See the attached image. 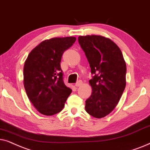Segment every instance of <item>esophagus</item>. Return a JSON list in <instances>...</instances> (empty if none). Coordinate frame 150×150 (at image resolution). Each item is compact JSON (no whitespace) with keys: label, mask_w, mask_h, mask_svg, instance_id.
I'll return each mask as SVG.
<instances>
[{"label":"esophagus","mask_w":150,"mask_h":150,"mask_svg":"<svg viewBox=\"0 0 150 150\" xmlns=\"http://www.w3.org/2000/svg\"><path fill=\"white\" fill-rule=\"evenodd\" d=\"M81 83H82V81H81V80H79V81H77V82L75 83V86L76 87H79V86H80L81 85Z\"/></svg>","instance_id":"esophagus-1"}]
</instances>
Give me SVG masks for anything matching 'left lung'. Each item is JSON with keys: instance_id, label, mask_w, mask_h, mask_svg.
Listing matches in <instances>:
<instances>
[{"instance_id": "8db88e82", "label": "left lung", "mask_w": 150, "mask_h": 150, "mask_svg": "<svg viewBox=\"0 0 150 150\" xmlns=\"http://www.w3.org/2000/svg\"><path fill=\"white\" fill-rule=\"evenodd\" d=\"M93 76L89 83L91 97L86 111L95 118H103L115 109L126 85V64L122 52L110 39L101 35L78 37Z\"/></svg>"}]
</instances>
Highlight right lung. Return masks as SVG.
<instances>
[{
  "mask_svg": "<svg viewBox=\"0 0 150 150\" xmlns=\"http://www.w3.org/2000/svg\"><path fill=\"white\" fill-rule=\"evenodd\" d=\"M76 40L75 37L54 38L42 41L28 55L24 66V86L38 111L44 115L62 110L72 90L66 86L60 67L64 52Z\"/></svg>",
  "mask_w": 150,
  "mask_h": 150,
  "instance_id": "1",
  "label": "right lung"
}]
</instances>
